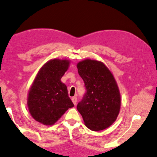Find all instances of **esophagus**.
<instances>
[{
  "mask_svg": "<svg viewBox=\"0 0 157 157\" xmlns=\"http://www.w3.org/2000/svg\"><path fill=\"white\" fill-rule=\"evenodd\" d=\"M71 101H72V102H73V103L74 104V105H76V101H77V98L76 97H72L71 98Z\"/></svg>",
  "mask_w": 157,
  "mask_h": 157,
  "instance_id": "1",
  "label": "esophagus"
}]
</instances>
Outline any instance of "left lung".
I'll use <instances>...</instances> for the list:
<instances>
[{
    "label": "left lung",
    "instance_id": "8db88e82",
    "mask_svg": "<svg viewBox=\"0 0 157 157\" xmlns=\"http://www.w3.org/2000/svg\"><path fill=\"white\" fill-rule=\"evenodd\" d=\"M76 66L87 90L77 109L90 130H105L115 122L121 109V94L113 74L97 60L85 59Z\"/></svg>",
    "mask_w": 157,
    "mask_h": 157
}]
</instances>
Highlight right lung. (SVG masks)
<instances>
[{"mask_svg":"<svg viewBox=\"0 0 157 157\" xmlns=\"http://www.w3.org/2000/svg\"><path fill=\"white\" fill-rule=\"evenodd\" d=\"M69 59H53L46 62L36 75L27 94V103L33 119L53 125L74 105L68 97L62 76L70 67Z\"/></svg>","mask_w":157,"mask_h":157,"instance_id":"right-lung-1","label":"right lung"}]
</instances>
